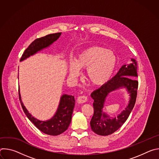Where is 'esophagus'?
I'll use <instances>...</instances> for the list:
<instances>
[{
	"instance_id": "esophagus-1",
	"label": "esophagus",
	"mask_w": 159,
	"mask_h": 159,
	"mask_svg": "<svg viewBox=\"0 0 159 159\" xmlns=\"http://www.w3.org/2000/svg\"><path fill=\"white\" fill-rule=\"evenodd\" d=\"M87 101V97L85 96H80L77 98V102L80 104H82L85 102Z\"/></svg>"
}]
</instances>
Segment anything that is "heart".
<instances>
[{"label":"heart","instance_id":"obj_1","mask_svg":"<svg viewBox=\"0 0 159 159\" xmlns=\"http://www.w3.org/2000/svg\"><path fill=\"white\" fill-rule=\"evenodd\" d=\"M116 65V58L112 52L99 47H89L82 51L75 61L70 65L72 78L80 75L82 69H86L87 80L93 85H102L111 78Z\"/></svg>","mask_w":159,"mask_h":159}]
</instances>
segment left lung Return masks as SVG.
Listing matches in <instances>:
<instances>
[{
    "instance_id": "left-lung-1",
    "label": "left lung",
    "mask_w": 159,
    "mask_h": 159,
    "mask_svg": "<svg viewBox=\"0 0 159 159\" xmlns=\"http://www.w3.org/2000/svg\"><path fill=\"white\" fill-rule=\"evenodd\" d=\"M131 60V63L123 65L114 77L94 90L90 95L94 101V111L90 125L92 130L99 135L107 136L118 130L126 121L134 106L139 85L134 77H138V65L134 58ZM120 88L127 90L130 96L129 102L125 110L117 117L112 118L103 111V108L109 94Z\"/></svg>"
}]
</instances>
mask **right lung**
I'll list each match as a JSON object with an SVG mask.
<instances>
[{
    "instance_id": "obj_1",
    "label": "right lung",
    "mask_w": 159,
    "mask_h": 159,
    "mask_svg": "<svg viewBox=\"0 0 159 159\" xmlns=\"http://www.w3.org/2000/svg\"><path fill=\"white\" fill-rule=\"evenodd\" d=\"M61 34V33L50 34L35 39L22 54L20 61L50 47V45L59 38ZM19 97L22 109L28 118L43 133L49 135L57 136L61 134L69 128L72 120V115L75 106L74 96L65 94H63L60 98V102L55 115L52 118L46 121H41L30 114L22 101L19 88Z\"/></svg>"
}]
</instances>
